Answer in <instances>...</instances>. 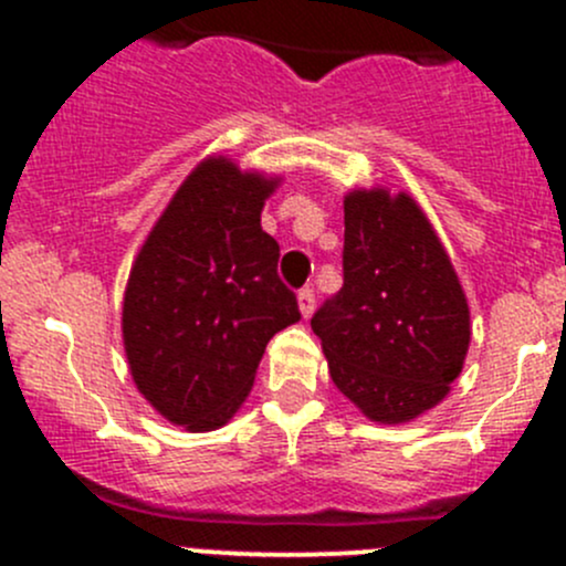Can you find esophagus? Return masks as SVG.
Returning a JSON list of instances; mask_svg holds the SVG:
<instances>
[{"label":"esophagus","instance_id":"obj_1","mask_svg":"<svg viewBox=\"0 0 566 566\" xmlns=\"http://www.w3.org/2000/svg\"><path fill=\"white\" fill-rule=\"evenodd\" d=\"M298 310H301V317H310L312 312H315V290L304 287L298 293Z\"/></svg>","mask_w":566,"mask_h":566}]
</instances>
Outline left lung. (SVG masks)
Wrapping results in <instances>:
<instances>
[{
    "label": "left lung",
    "instance_id": "obj_1",
    "mask_svg": "<svg viewBox=\"0 0 566 566\" xmlns=\"http://www.w3.org/2000/svg\"><path fill=\"white\" fill-rule=\"evenodd\" d=\"M345 284L312 317L334 386L378 424L436 408L460 378L471 312L452 260L410 193L345 197Z\"/></svg>",
    "mask_w": 566,
    "mask_h": 566
}]
</instances>
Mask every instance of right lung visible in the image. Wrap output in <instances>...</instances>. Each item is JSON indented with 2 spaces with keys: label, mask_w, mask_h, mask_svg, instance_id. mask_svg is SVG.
I'll list each match as a JSON object with an SVG mask.
<instances>
[{
  "label": "right lung",
  "mask_w": 566,
  "mask_h": 566,
  "mask_svg": "<svg viewBox=\"0 0 566 566\" xmlns=\"http://www.w3.org/2000/svg\"><path fill=\"white\" fill-rule=\"evenodd\" d=\"M279 182L208 156L130 265L123 295L130 378L188 432L224 427L247 402L271 336L301 319L295 293L276 276L279 243L260 224Z\"/></svg>",
  "instance_id": "obj_1"
}]
</instances>
